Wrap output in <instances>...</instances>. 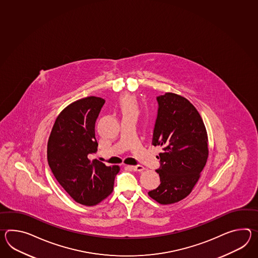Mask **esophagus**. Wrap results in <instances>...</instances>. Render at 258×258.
I'll return each instance as SVG.
<instances>
[{
	"mask_svg": "<svg viewBox=\"0 0 258 258\" xmlns=\"http://www.w3.org/2000/svg\"><path fill=\"white\" fill-rule=\"evenodd\" d=\"M130 168H131V169H132L133 171L138 172L143 171V170H144V169H145V168H144V166H140V165H138V166H130Z\"/></svg>",
	"mask_w": 258,
	"mask_h": 258,
	"instance_id": "obj_1",
	"label": "esophagus"
}]
</instances>
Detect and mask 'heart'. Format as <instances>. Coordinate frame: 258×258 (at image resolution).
<instances>
[{
	"label": "heart",
	"instance_id": "heart-1",
	"mask_svg": "<svg viewBox=\"0 0 258 258\" xmlns=\"http://www.w3.org/2000/svg\"><path fill=\"white\" fill-rule=\"evenodd\" d=\"M119 105L123 115H137L139 114V103L137 99L132 94H126L121 98Z\"/></svg>",
	"mask_w": 258,
	"mask_h": 258
}]
</instances>
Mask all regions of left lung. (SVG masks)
<instances>
[{"label": "left lung", "mask_w": 258, "mask_h": 258, "mask_svg": "<svg viewBox=\"0 0 258 258\" xmlns=\"http://www.w3.org/2000/svg\"><path fill=\"white\" fill-rule=\"evenodd\" d=\"M158 114L153 145H159L161 183L148 192L161 205L186 198L201 177L208 158L206 126L194 104L183 96L166 92L157 97Z\"/></svg>", "instance_id": "left-lung-1"}]
</instances>
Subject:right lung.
I'll return each instance as SVG.
<instances>
[{
	"label": "right lung",
	"instance_id": "obj_1",
	"mask_svg": "<svg viewBox=\"0 0 258 258\" xmlns=\"http://www.w3.org/2000/svg\"><path fill=\"white\" fill-rule=\"evenodd\" d=\"M104 100L89 96L70 103L58 115L47 144L53 176L73 200L96 206L114 189L118 166H106L89 155L97 151L95 122Z\"/></svg>",
	"mask_w": 258,
	"mask_h": 258
}]
</instances>
